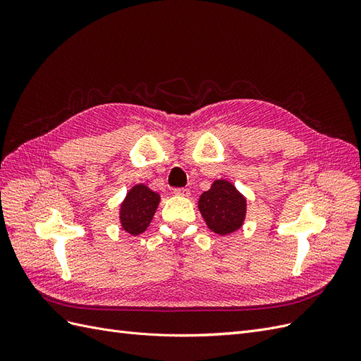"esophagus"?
Wrapping results in <instances>:
<instances>
[{
	"instance_id": "34e87169",
	"label": "esophagus",
	"mask_w": 361,
	"mask_h": 361,
	"mask_svg": "<svg viewBox=\"0 0 361 361\" xmlns=\"http://www.w3.org/2000/svg\"><path fill=\"white\" fill-rule=\"evenodd\" d=\"M174 194L182 195V197H188L190 190L188 188H174Z\"/></svg>"
}]
</instances>
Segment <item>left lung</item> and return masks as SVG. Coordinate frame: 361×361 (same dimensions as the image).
<instances>
[{"instance_id": "left-lung-1", "label": "left lung", "mask_w": 361, "mask_h": 361, "mask_svg": "<svg viewBox=\"0 0 361 361\" xmlns=\"http://www.w3.org/2000/svg\"><path fill=\"white\" fill-rule=\"evenodd\" d=\"M199 209L207 227L218 235H228L244 224L247 200L235 185L220 179L199 199Z\"/></svg>"}]
</instances>
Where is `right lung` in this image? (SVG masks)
I'll return each mask as SVG.
<instances>
[{
	"mask_svg": "<svg viewBox=\"0 0 361 361\" xmlns=\"http://www.w3.org/2000/svg\"><path fill=\"white\" fill-rule=\"evenodd\" d=\"M159 204V194L138 183L129 190L126 199L120 204V223L129 235L143 233L150 224Z\"/></svg>",
	"mask_w": 361,
	"mask_h": 361,
	"instance_id": "obj_1",
	"label": "right lung"
}]
</instances>
